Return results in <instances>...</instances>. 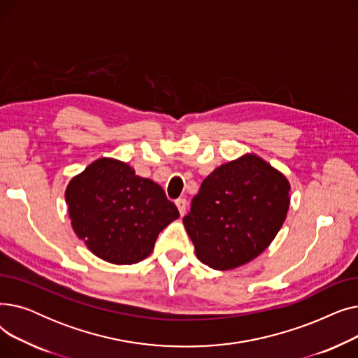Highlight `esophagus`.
I'll return each mask as SVG.
<instances>
[{
	"label": "esophagus",
	"instance_id": "esophagus-1",
	"mask_svg": "<svg viewBox=\"0 0 358 358\" xmlns=\"http://www.w3.org/2000/svg\"><path fill=\"white\" fill-rule=\"evenodd\" d=\"M176 204H177L180 215L184 216V213H185V210H187V200H185V199H178V200H176Z\"/></svg>",
	"mask_w": 358,
	"mask_h": 358
}]
</instances>
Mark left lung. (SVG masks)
Listing matches in <instances>:
<instances>
[{
    "label": "left lung",
    "instance_id": "left-lung-1",
    "mask_svg": "<svg viewBox=\"0 0 358 358\" xmlns=\"http://www.w3.org/2000/svg\"><path fill=\"white\" fill-rule=\"evenodd\" d=\"M289 194L287 178L257 155L216 168L182 217L197 258L215 270H232L258 257L283 227Z\"/></svg>",
    "mask_w": 358,
    "mask_h": 358
}]
</instances>
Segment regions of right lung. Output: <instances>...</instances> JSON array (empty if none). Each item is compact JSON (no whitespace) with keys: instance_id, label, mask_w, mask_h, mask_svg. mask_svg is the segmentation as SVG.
Here are the masks:
<instances>
[{"instance_id":"1","label":"right lung","mask_w":358,"mask_h":358,"mask_svg":"<svg viewBox=\"0 0 358 358\" xmlns=\"http://www.w3.org/2000/svg\"><path fill=\"white\" fill-rule=\"evenodd\" d=\"M65 199L72 228L88 250L111 264H135L180 213L161 185L124 162L100 158L73 177Z\"/></svg>"}]
</instances>
